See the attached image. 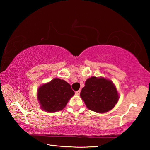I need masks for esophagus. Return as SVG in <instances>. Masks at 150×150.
<instances>
[{
  "instance_id": "1",
  "label": "esophagus",
  "mask_w": 150,
  "mask_h": 150,
  "mask_svg": "<svg viewBox=\"0 0 150 150\" xmlns=\"http://www.w3.org/2000/svg\"><path fill=\"white\" fill-rule=\"evenodd\" d=\"M80 92H81L80 91H75V95H79Z\"/></svg>"
}]
</instances>
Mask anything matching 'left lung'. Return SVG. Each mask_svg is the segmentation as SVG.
I'll use <instances>...</instances> for the list:
<instances>
[{
    "instance_id": "obj_1",
    "label": "left lung",
    "mask_w": 150,
    "mask_h": 150,
    "mask_svg": "<svg viewBox=\"0 0 150 150\" xmlns=\"http://www.w3.org/2000/svg\"><path fill=\"white\" fill-rule=\"evenodd\" d=\"M80 96L89 110L98 113L112 110L119 98L115 85L110 80L96 77L87 79Z\"/></svg>"
}]
</instances>
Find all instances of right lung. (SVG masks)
<instances>
[{
  "label": "right lung",
  "instance_id": "right-lung-1",
  "mask_svg": "<svg viewBox=\"0 0 150 150\" xmlns=\"http://www.w3.org/2000/svg\"><path fill=\"white\" fill-rule=\"evenodd\" d=\"M74 94L69 83L55 78L39 87L38 100L43 110L48 112H55L63 110Z\"/></svg>",
  "mask_w": 150,
  "mask_h": 150
}]
</instances>
